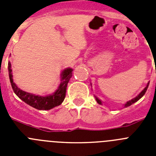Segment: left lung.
<instances>
[{"label":"left lung","instance_id":"left-lung-1","mask_svg":"<svg viewBox=\"0 0 156 156\" xmlns=\"http://www.w3.org/2000/svg\"><path fill=\"white\" fill-rule=\"evenodd\" d=\"M148 85H149V83H148V85H147V86H146V87L144 88V90H143L142 91L140 92V93L138 95H137V97H136V98H133V99H132V100L129 101H127V102H126V104H125V105H124L125 107H128V106L131 105L132 104H133V103H135V102H136V101H138L139 99H140V98H141V97H143V95H144V94H145L146 90H147V89H148ZM95 99H96V101H97V102L98 103V104L101 105V100H99V99L97 97H95Z\"/></svg>","mask_w":156,"mask_h":156}]
</instances>
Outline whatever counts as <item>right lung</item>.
<instances>
[{"mask_svg": "<svg viewBox=\"0 0 156 156\" xmlns=\"http://www.w3.org/2000/svg\"><path fill=\"white\" fill-rule=\"evenodd\" d=\"M8 74H9V79H10L11 85L13 89L14 92L17 95L19 98L23 100L24 102L28 104L29 105L34 107L39 110H49L51 108L56 107V106L61 105L64 101L66 97V92L67 84H68L69 79L72 77L73 69L70 68L66 69L62 73V83L58 87V89L56 90L53 94L43 97L34 95L33 94L27 93L23 91L21 89H19L16 83L13 82L12 79V70L11 63L8 62Z\"/></svg>", "mask_w": 156, "mask_h": 156, "instance_id": "1", "label": "right lung"}]
</instances>
